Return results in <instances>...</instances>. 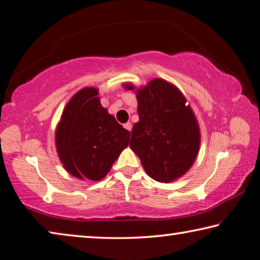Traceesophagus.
Masks as SVG:
<instances>
[{
    "mask_svg": "<svg viewBox=\"0 0 260 260\" xmlns=\"http://www.w3.org/2000/svg\"><path fill=\"white\" fill-rule=\"evenodd\" d=\"M124 127H125L127 131H131V129H133V124H131L130 122H127V123H125V124H124Z\"/></svg>",
    "mask_w": 260,
    "mask_h": 260,
    "instance_id": "obj_1",
    "label": "esophagus"
}]
</instances>
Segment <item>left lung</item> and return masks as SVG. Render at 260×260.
<instances>
[{"label":"left lung","instance_id":"8db88e82","mask_svg":"<svg viewBox=\"0 0 260 260\" xmlns=\"http://www.w3.org/2000/svg\"><path fill=\"white\" fill-rule=\"evenodd\" d=\"M137 100L139 121L134 124L130 147L153 180H176L192 166L201 144L192 109L182 93L162 79L139 90Z\"/></svg>","mask_w":260,"mask_h":260}]
</instances>
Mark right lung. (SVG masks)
I'll use <instances>...</instances> for the list:
<instances>
[{"instance_id": "right-lung-1", "label": "right lung", "mask_w": 260, "mask_h": 260, "mask_svg": "<svg viewBox=\"0 0 260 260\" xmlns=\"http://www.w3.org/2000/svg\"><path fill=\"white\" fill-rule=\"evenodd\" d=\"M129 138V131L102 107L93 87L72 96L56 129V147L64 168L92 181L107 175Z\"/></svg>"}]
</instances>
